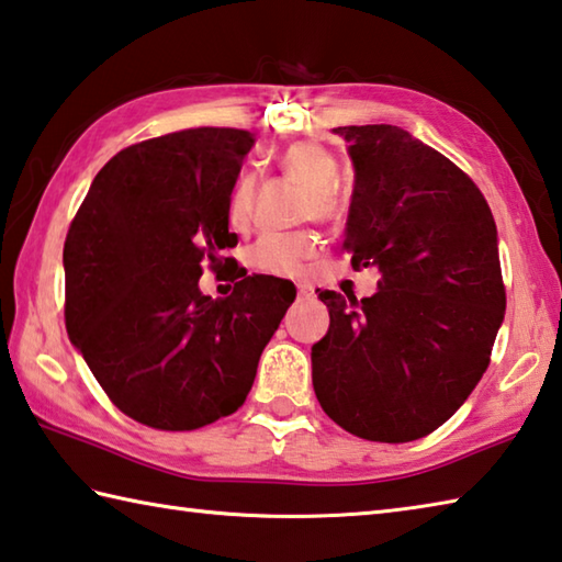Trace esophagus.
I'll return each instance as SVG.
<instances>
[{"mask_svg":"<svg viewBox=\"0 0 562 562\" xmlns=\"http://www.w3.org/2000/svg\"><path fill=\"white\" fill-rule=\"evenodd\" d=\"M314 297V284L300 282L297 284V300H312Z\"/></svg>","mask_w":562,"mask_h":562,"instance_id":"esophagus-1","label":"esophagus"}]
</instances>
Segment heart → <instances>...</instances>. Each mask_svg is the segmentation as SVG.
<instances>
[{
    "label": "heart",
    "instance_id": "b5f03b06",
    "mask_svg": "<svg viewBox=\"0 0 562 562\" xmlns=\"http://www.w3.org/2000/svg\"><path fill=\"white\" fill-rule=\"evenodd\" d=\"M284 175L304 187L302 213L312 218H329L339 209L329 183L336 177V159L316 145H294L284 149L278 159ZM255 183L250 175H240L228 193V223L243 228L250 221ZM316 252V238L312 233H265L246 250L248 268L274 278H297Z\"/></svg>",
    "mask_w": 562,
    "mask_h": 562
}]
</instances>
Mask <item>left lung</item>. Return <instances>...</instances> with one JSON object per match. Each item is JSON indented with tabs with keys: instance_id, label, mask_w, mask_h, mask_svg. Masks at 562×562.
I'll return each mask as SVG.
<instances>
[{
	"instance_id": "1",
	"label": "left lung",
	"mask_w": 562,
	"mask_h": 562,
	"mask_svg": "<svg viewBox=\"0 0 562 562\" xmlns=\"http://www.w3.org/2000/svg\"><path fill=\"white\" fill-rule=\"evenodd\" d=\"M331 132L353 165L344 248L381 280L361 302L319 292L329 331L312 346L316 401L363 440H420L474 391L504 322L496 223L476 183L407 130Z\"/></svg>"
}]
</instances>
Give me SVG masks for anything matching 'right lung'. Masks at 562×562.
<instances>
[{"label": "right lung", "instance_id": "obj_1", "mask_svg": "<svg viewBox=\"0 0 562 562\" xmlns=\"http://www.w3.org/2000/svg\"><path fill=\"white\" fill-rule=\"evenodd\" d=\"M252 145L246 130L196 127L122 149L68 228L70 344L142 425L196 430L236 413L297 297L268 274H243L226 300L199 288L201 262L238 243L228 193Z\"/></svg>", "mask_w": 562, "mask_h": 562}]
</instances>
